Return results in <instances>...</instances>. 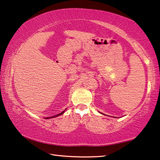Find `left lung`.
<instances>
[{
    "label": "left lung",
    "instance_id": "obj_1",
    "mask_svg": "<svg viewBox=\"0 0 160 160\" xmlns=\"http://www.w3.org/2000/svg\"><path fill=\"white\" fill-rule=\"evenodd\" d=\"M99 113H101V112H99ZM102 114H103V113H102ZM116 118V117H115Z\"/></svg>",
    "mask_w": 160,
    "mask_h": 160
}]
</instances>
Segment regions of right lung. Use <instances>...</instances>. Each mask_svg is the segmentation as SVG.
Listing matches in <instances>:
<instances>
[{"label": "right lung", "instance_id": "right-lung-1", "mask_svg": "<svg viewBox=\"0 0 160 160\" xmlns=\"http://www.w3.org/2000/svg\"><path fill=\"white\" fill-rule=\"evenodd\" d=\"M65 110H67V109H65ZM65 111H63L62 112H61L60 113L57 114V115H56V116H52V117H47V118H46V119H47V118H54V117H57V116H59V115H62V114H63L64 113H65Z\"/></svg>", "mask_w": 160, "mask_h": 160}]
</instances>
